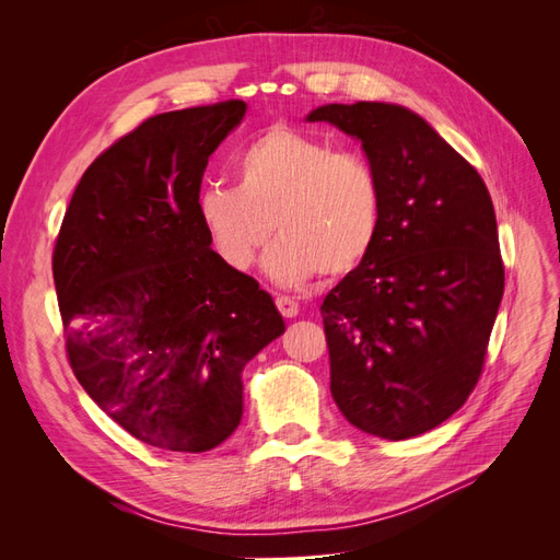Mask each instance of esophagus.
Returning a JSON list of instances; mask_svg holds the SVG:
<instances>
[{"instance_id": "34e87169", "label": "esophagus", "mask_w": 560, "mask_h": 560, "mask_svg": "<svg viewBox=\"0 0 560 560\" xmlns=\"http://www.w3.org/2000/svg\"><path fill=\"white\" fill-rule=\"evenodd\" d=\"M276 308L280 311V315L284 317H296L299 315V303L290 296H276Z\"/></svg>"}]
</instances>
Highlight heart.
<instances>
[{
    "label": "heart",
    "mask_w": 560,
    "mask_h": 560,
    "mask_svg": "<svg viewBox=\"0 0 560 560\" xmlns=\"http://www.w3.org/2000/svg\"><path fill=\"white\" fill-rule=\"evenodd\" d=\"M238 186H208L198 219L217 257L247 270L268 243L266 273L280 284L346 276L374 252L385 217L381 175L362 151L294 128H268L233 159Z\"/></svg>",
    "instance_id": "1"
}]
</instances>
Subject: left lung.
<instances>
[{
  "label": "left lung",
  "instance_id": "obj_1",
  "mask_svg": "<svg viewBox=\"0 0 560 560\" xmlns=\"http://www.w3.org/2000/svg\"><path fill=\"white\" fill-rule=\"evenodd\" d=\"M383 182L381 238L322 303L331 397L366 434L399 442L477 387L504 292L493 200L477 167L399 105H325Z\"/></svg>",
  "mask_w": 560,
  "mask_h": 560
}]
</instances>
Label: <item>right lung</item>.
Segmentation results:
<instances>
[{
	"instance_id": "right-lung-1",
	"label": "right lung",
	"mask_w": 560,
	"mask_h": 560,
	"mask_svg": "<svg viewBox=\"0 0 560 560\" xmlns=\"http://www.w3.org/2000/svg\"><path fill=\"white\" fill-rule=\"evenodd\" d=\"M243 100L156 114L77 184L54 247L67 360L140 442L202 453L243 418L245 364L284 331L273 299L226 266L198 219L212 151Z\"/></svg>"
}]
</instances>
